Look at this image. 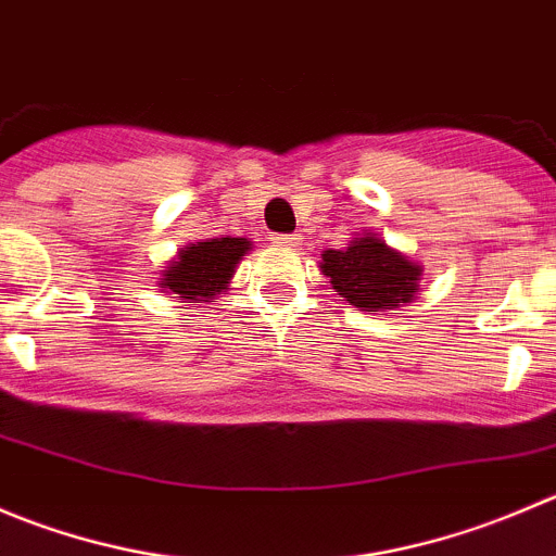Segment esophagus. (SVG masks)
<instances>
[{"instance_id":"obj_1","label":"esophagus","mask_w":556,"mask_h":556,"mask_svg":"<svg viewBox=\"0 0 556 556\" xmlns=\"http://www.w3.org/2000/svg\"><path fill=\"white\" fill-rule=\"evenodd\" d=\"M271 241L279 247H299L301 239L295 233H274Z\"/></svg>"}]
</instances>
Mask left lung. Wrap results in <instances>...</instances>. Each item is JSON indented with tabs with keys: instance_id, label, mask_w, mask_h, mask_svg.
Segmentation results:
<instances>
[{
	"instance_id": "8db88e82",
	"label": "left lung",
	"mask_w": 556,
	"mask_h": 556,
	"mask_svg": "<svg viewBox=\"0 0 556 556\" xmlns=\"http://www.w3.org/2000/svg\"><path fill=\"white\" fill-rule=\"evenodd\" d=\"M320 268L348 304L366 312L407 304L418 293L421 279V266L393 252L377 236H364L348 250H328Z\"/></svg>"
}]
</instances>
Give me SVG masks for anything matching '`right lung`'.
<instances>
[{"instance_id":"add662e5","label":"right lung","mask_w":556,"mask_h":556,"mask_svg":"<svg viewBox=\"0 0 556 556\" xmlns=\"http://www.w3.org/2000/svg\"><path fill=\"white\" fill-rule=\"evenodd\" d=\"M247 250H250V241L230 239V236L185 247L179 257L165 268L163 288L174 299H187V304H201V301L212 299L228 288L236 263L244 257Z\"/></svg>"}]
</instances>
